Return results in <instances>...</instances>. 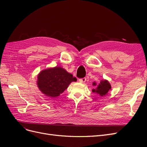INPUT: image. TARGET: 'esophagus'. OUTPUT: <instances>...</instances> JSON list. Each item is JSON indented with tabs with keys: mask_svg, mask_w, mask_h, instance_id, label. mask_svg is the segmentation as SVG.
<instances>
[{
	"mask_svg": "<svg viewBox=\"0 0 147 147\" xmlns=\"http://www.w3.org/2000/svg\"><path fill=\"white\" fill-rule=\"evenodd\" d=\"M86 78L85 77L79 79V82H80V83H84V82H86Z\"/></svg>",
	"mask_w": 147,
	"mask_h": 147,
	"instance_id": "obj_1",
	"label": "esophagus"
}]
</instances>
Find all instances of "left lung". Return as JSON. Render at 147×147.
<instances>
[{
  "label": "left lung",
  "instance_id": "left-lung-1",
  "mask_svg": "<svg viewBox=\"0 0 147 147\" xmlns=\"http://www.w3.org/2000/svg\"><path fill=\"white\" fill-rule=\"evenodd\" d=\"M93 85H96L95 83H92ZM111 89V85L110 83L107 81V80H103L101 81L100 84L97 86V88L96 89H93L92 92H96L97 94H99L101 96H105L109 91Z\"/></svg>",
  "mask_w": 147,
  "mask_h": 147
}]
</instances>
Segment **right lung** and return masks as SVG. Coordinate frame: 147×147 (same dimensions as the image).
<instances>
[{
	"label": "right lung",
	"instance_id": "right-lung-1",
	"mask_svg": "<svg viewBox=\"0 0 147 147\" xmlns=\"http://www.w3.org/2000/svg\"><path fill=\"white\" fill-rule=\"evenodd\" d=\"M77 78L65 70L56 67L55 68L43 70L38 75L37 85L43 94L51 97H56L67 88Z\"/></svg>",
	"mask_w": 147,
	"mask_h": 147
}]
</instances>
